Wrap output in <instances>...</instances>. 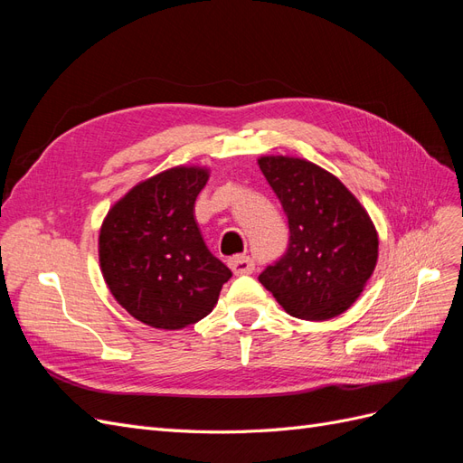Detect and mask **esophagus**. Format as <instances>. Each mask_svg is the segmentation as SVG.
Returning a JSON list of instances; mask_svg holds the SVG:
<instances>
[{"mask_svg": "<svg viewBox=\"0 0 463 463\" xmlns=\"http://www.w3.org/2000/svg\"><path fill=\"white\" fill-rule=\"evenodd\" d=\"M228 264H230V269L233 270V274H250L255 270V262H253V259L250 257H247V255H235V257H232L230 260H228Z\"/></svg>", "mask_w": 463, "mask_h": 463, "instance_id": "1", "label": "esophagus"}]
</instances>
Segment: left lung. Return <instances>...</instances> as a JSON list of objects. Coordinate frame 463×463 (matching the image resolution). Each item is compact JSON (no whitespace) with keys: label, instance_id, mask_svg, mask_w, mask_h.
Returning a JSON list of instances; mask_svg holds the SVG:
<instances>
[{"label":"left lung","instance_id":"obj_1","mask_svg":"<svg viewBox=\"0 0 463 463\" xmlns=\"http://www.w3.org/2000/svg\"><path fill=\"white\" fill-rule=\"evenodd\" d=\"M259 167L289 223L286 255L259 282L296 318L342 315L376 266L378 233L371 216L338 177L309 160L260 156Z\"/></svg>","mask_w":463,"mask_h":463}]
</instances>
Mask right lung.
I'll list each match as a JSON object with an SVG mask.
<instances>
[{
	"label": "right lung",
	"instance_id": "1",
	"mask_svg": "<svg viewBox=\"0 0 463 463\" xmlns=\"http://www.w3.org/2000/svg\"><path fill=\"white\" fill-rule=\"evenodd\" d=\"M208 175L201 165L170 167L125 193L102 222L98 257L111 296L152 328L181 330L199 322L232 278L194 220Z\"/></svg>",
	"mask_w": 463,
	"mask_h": 463
}]
</instances>
